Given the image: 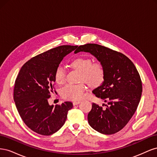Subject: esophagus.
I'll use <instances>...</instances> for the list:
<instances>
[{"label":"esophagus","instance_id":"1","mask_svg":"<svg viewBox=\"0 0 157 157\" xmlns=\"http://www.w3.org/2000/svg\"><path fill=\"white\" fill-rule=\"evenodd\" d=\"M79 103H80V101H74L73 103V105H78V104H79Z\"/></svg>","mask_w":157,"mask_h":157}]
</instances>
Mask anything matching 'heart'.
<instances>
[{"label":"heart","mask_w":157,"mask_h":157,"mask_svg":"<svg viewBox=\"0 0 157 157\" xmlns=\"http://www.w3.org/2000/svg\"><path fill=\"white\" fill-rule=\"evenodd\" d=\"M70 66L79 71L80 80H84L90 86H97L101 84L105 77V70L99 61L92 62L89 58H77L70 62ZM65 79L63 69L57 67L54 73L55 82L58 84H62ZM86 86L81 82L77 84H68L61 89L60 94L65 99L71 101H78L84 96Z\"/></svg>","instance_id":"b5f03b06"}]
</instances>
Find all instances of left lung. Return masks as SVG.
<instances>
[{"instance_id":"1","label":"left lung","mask_w":157,"mask_h":157,"mask_svg":"<svg viewBox=\"0 0 157 157\" xmlns=\"http://www.w3.org/2000/svg\"><path fill=\"white\" fill-rule=\"evenodd\" d=\"M79 52L93 55L105 70L103 82L92 93L107 102V107L93 103L88 115L89 124L103 134H115L127 124L139 105L142 92L140 74L128 57L107 47L86 44L78 46L75 53Z\"/></svg>"}]
</instances>
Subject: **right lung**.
Here are the masks:
<instances>
[{
  "label": "right lung",
  "instance_id": "1",
  "mask_svg": "<svg viewBox=\"0 0 157 157\" xmlns=\"http://www.w3.org/2000/svg\"><path fill=\"white\" fill-rule=\"evenodd\" d=\"M78 46L63 45L50 49L29 59L22 66L15 81L13 100L25 124L37 134L50 136L65 124L73 103L50 105L54 91V73L65 56Z\"/></svg>",
  "mask_w": 157,
  "mask_h": 157
}]
</instances>
